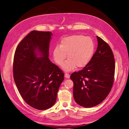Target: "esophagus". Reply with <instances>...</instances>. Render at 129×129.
I'll list each match as a JSON object with an SVG mask.
<instances>
[{
    "mask_svg": "<svg viewBox=\"0 0 129 129\" xmlns=\"http://www.w3.org/2000/svg\"><path fill=\"white\" fill-rule=\"evenodd\" d=\"M64 77H66V78H70V75L69 74H67V73H66V74H64Z\"/></svg>",
    "mask_w": 129,
    "mask_h": 129,
    "instance_id": "obj_1",
    "label": "esophagus"
}]
</instances>
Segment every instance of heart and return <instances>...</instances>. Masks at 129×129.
<instances>
[{"label": "heart", "mask_w": 129, "mask_h": 129, "mask_svg": "<svg viewBox=\"0 0 129 129\" xmlns=\"http://www.w3.org/2000/svg\"><path fill=\"white\" fill-rule=\"evenodd\" d=\"M94 52V44L89 37L73 35L62 39L60 45L56 46L53 51L55 61L62 64L68 54L69 60L63 64V69L71 71L76 67L83 68L90 61Z\"/></svg>", "instance_id": "b5f03b06"}]
</instances>
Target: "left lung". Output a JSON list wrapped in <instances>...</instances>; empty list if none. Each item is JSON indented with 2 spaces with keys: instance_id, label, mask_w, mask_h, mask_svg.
Returning a JSON list of instances; mask_svg holds the SVG:
<instances>
[{
  "instance_id": "1",
  "label": "left lung",
  "mask_w": 129,
  "mask_h": 129,
  "mask_svg": "<svg viewBox=\"0 0 129 129\" xmlns=\"http://www.w3.org/2000/svg\"><path fill=\"white\" fill-rule=\"evenodd\" d=\"M96 38L97 49L90 61L70 76L74 83V99L78 105L85 108L95 106L103 101L114 81L115 61L112 51L103 40Z\"/></svg>"
}]
</instances>
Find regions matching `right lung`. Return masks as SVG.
<instances>
[{"instance_id": "obj_1", "label": "right lung", "mask_w": 129, "mask_h": 129, "mask_svg": "<svg viewBox=\"0 0 129 129\" xmlns=\"http://www.w3.org/2000/svg\"><path fill=\"white\" fill-rule=\"evenodd\" d=\"M49 31L33 30L19 44L14 58L13 76L27 104L38 110L53 106L64 73L49 58Z\"/></svg>"}]
</instances>
